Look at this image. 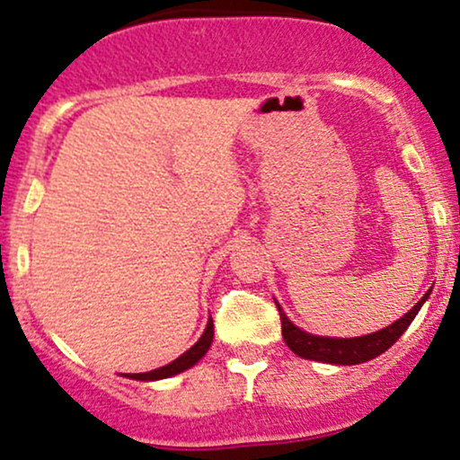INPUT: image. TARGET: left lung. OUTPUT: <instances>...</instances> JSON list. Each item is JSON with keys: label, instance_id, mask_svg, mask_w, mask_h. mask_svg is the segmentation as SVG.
<instances>
[{"label": "left lung", "instance_id": "1", "mask_svg": "<svg viewBox=\"0 0 460 460\" xmlns=\"http://www.w3.org/2000/svg\"><path fill=\"white\" fill-rule=\"evenodd\" d=\"M430 294V289H429ZM429 294H424L415 303V307L404 314L402 318L395 320L394 324H389L387 329H381L376 332H369L363 337H320L311 335L298 329L296 324L288 320V315L283 314L279 307V315H281V331L285 344L292 352H296L298 357L311 358V361H322V363H335V366H357V363H366L369 358L383 355L387 348H392L398 337L409 329V324L420 311L421 305L426 303Z\"/></svg>", "mask_w": 460, "mask_h": 460}]
</instances>
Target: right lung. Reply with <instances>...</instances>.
<instances>
[{
	"mask_svg": "<svg viewBox=\"0 0 460 460\" xmlns=\"http://www.w3.org/2000/svg\"><path fill=\"white\" fill-rule=\"evenodd\" d=\"M212 340H214V320L209 318L208 326H205V331H203V335H200V340L192 348H190V350L183 352L181 357H177L175 361L168 363V366L151 369V372L128 374V378H134V381H160V378L175 376V374L183 372V369L197 366L200 358L205 357V352L209 350V346H212Z\"/></svg>",
	"mask_w": 460,
	"mask_h": 460,
	"instance_id": "obj_1",
	"label": "right lung"
}]
</instances>
